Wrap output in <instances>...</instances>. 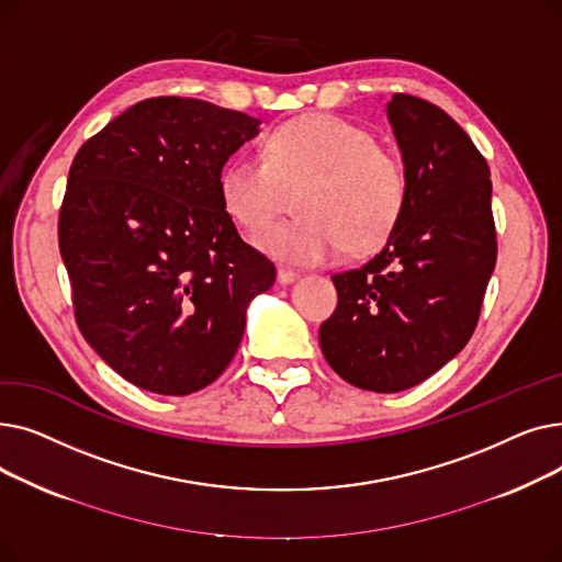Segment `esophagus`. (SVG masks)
<instances>
[{
    "mask_svg": "<svg viewBox=\"0 0 562 562\" xmlns=\"http://www.w3.org/2000/svg\"><path fill=\"white\" fill-rule=\"evenodd\" d=\"M296 280H299L296 271H291V269H284V266H280V269H278V282L280 284H291V282H296Z\"/></svg>",
    "mask_w": 562,
    "mask_h": 562,
    "instance_id": "obj_1",
    "label": "esophagus"
}]
</instances>
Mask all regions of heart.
I'll return each instance as SVG.
<instances>
[{
    "label": "heart",
    "mask_w": 562,
    "mask_h": 562,
    "mask_svg": "<svg viewBox=\"0 0 562 562\" xmlns=\"http://www.w3.org/2000/svg\"><path fill=\"white\" fill-rule=\"evenodd\" d=\"M296 191L301 216L257 246L289 263H328L387 244L407 206V166L367 127L307 113L266 134L261 157H234L218 177L227 214L252 236L273 225Z\"/></svg>",
    "instance_id": "obj_1"
}]
</instances>
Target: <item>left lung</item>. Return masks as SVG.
Returning a JSON list of instances; mask_svg holds the SVG:
<instances>
[{"instance_id":"left-lung-1","label":"left lung","mask_w":562,"mask_h":562,"mask_svg":"<svg viewBox=\"0 0 562 562\" xmlns=\"http://www.w3.org/2000/svg\"><path fill=\"white\" fill-rule=\"evenodd\" d=\"M409 195L373 259L335 273L337 310L321 323L328 364L350 385L394 394L467 346L496 263L490 168L453 117L428 100L387 102Z\"/></svg>"}]
</instances>
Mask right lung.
<instances>
[{
  "instance_id": "1",
  "label": "right lung",
  "mask_w": 562,
  "mask_h": 562,
  "mask_svg": "<svg viewBox=\"0 0 562 562\" xmlns=\"http://www.w3.org/2000/svg\"><path fill=\"white\" fill-rule=\"evenodd\" d=\"M241 111L150 98L123 111L72 159L58 250L75 321L132 385L187 396L232 362L246 310L276 282L225 212L218 177L259 130Z\"/></svg>"
}]
</instances>
